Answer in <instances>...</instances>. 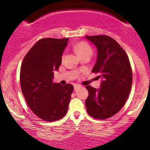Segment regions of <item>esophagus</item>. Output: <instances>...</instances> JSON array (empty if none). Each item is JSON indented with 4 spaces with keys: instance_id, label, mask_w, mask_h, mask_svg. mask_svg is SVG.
Masks as SVG:
<instances>
[{
    "instance_id": "obj_1",
    "label": "esophagus",
    "mask_w": 150,
    "mask_h": 150,
    "mask_svg": "<svg viewBox=\"0 0 150 150\" xmlns=\"http://www.w3.org/2000/svg\"><path fill=\"white\" fill-rule=\"evenodd\" d=\"M78 87H80V85H78V84H75V85H74V88H75V90L76 88H78Z\"/></svg>"
}]
</instances>
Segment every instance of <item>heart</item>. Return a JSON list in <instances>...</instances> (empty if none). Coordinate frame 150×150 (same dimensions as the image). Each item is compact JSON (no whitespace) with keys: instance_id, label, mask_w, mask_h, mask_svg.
Masks as SVG:
<instances>
[{"instance_id":"obj_1","label":"heart","mask_w":150,"mask_h":150,"mask_svg":"<svg viewBox=\"0 0 150 150\" xmlns=\"http://www.w3.org/2000/svg\"><path fill=\"white\" fill-rule=\"evenodd\" d=\"M75 49H76L77 52L79 54V55L81 57H84L86 55H91L92 52H93V50H92L91 46L87 43V42L85 41H81L80 43H78V44H76L75 46ZM64 59V54L62 55V59Z\"/></svg>"}]
</instances>
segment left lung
Returning a JSON list of instances; mask_svg holds the SVG:
<instances>
[{"label":"left lung","instance_id":"left-lung-1","mask_svg":"<svg viewBox=\"0 0 150 150\" xmlns=\"http://www.w3.org/2000/svg\"><path fill=\"white\" fill-rule=\"evenodd\" d=\"M97 48V59L91 72L102 77L101 88L86 86L87 112L96 119L104 120L117 114L128 99L132 86V69L128 55L110 36H86Z\"/></svg>","mask_w":150,"mask_h":150}]
</instances>
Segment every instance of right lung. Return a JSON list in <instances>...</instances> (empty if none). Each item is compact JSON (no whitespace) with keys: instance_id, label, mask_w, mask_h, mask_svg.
Here are the masks:
<instances>
[{"instance_id":"obj_1","label":"right lung","mask_w":150,"mask_h":150,"mask_svg":"<svg viewBox=\"0 0 150 150\" xmlns=\"http://www.w3.org/2000/svg\"><path fill=\"white\" fill-rule=\"evenodd\" d=\"M66 38H42L24 57L20 69V85L27 104L35 115L46 121L62 118L67 112L73 86L53 82L67 45Z\"/></svg>"}]
</instances>
